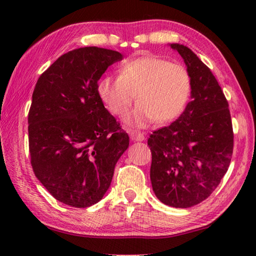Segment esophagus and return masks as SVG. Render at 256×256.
<instances>
[{"label": "esophagus", "mask_w": 256, "mask_h": 256, "mask_svg": "<svg viewBox=\"0 0 256 256\" xmlns=\"http://www.w3.org/2000/svg\"><path fill=\"white\" fill-rule=\"evenodd\" d=\"M130 136H131L132 141H144V134L138 131H128Z\"/></svg>", "instance_id": "obj_1"}]
</instances>
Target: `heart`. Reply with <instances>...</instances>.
<instances>
[{
	"mask_svg": "<svg viewBox=\"0 0 256 256\" xmlns=\"http://www.w3.org/2000/svg\"><path fill=\"white\" fill-rule=\"evenodd\" d=\"M190 76L177 63L142 56L120 66L118 76H106L98 82V94L112 112L123 116L136 98L138 105L128 123L144 128L149 123H167L178 118L190 94Z\"/></svg>",
	"mask_w": 256,
	"mask_h": 256,
	"instance_id": "1",
	"label": "heart"
}]
</instances>
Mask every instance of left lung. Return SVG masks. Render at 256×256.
Here are the masks:
<instances>
[{"label": "left lung", "instance_id": "left-lung-1", "mask_svg": "<svg viewBox=\"0 0 256 256\" xmlns=\"http://www.w3.org/2000/svg\"><path fill=\"white\" fill-rule=\"evenodd\" d=\"M190 76V100L170 126L148 138L150 180L160 201L190 208L211 196L230 164L234 133L228 102L218 81L188 47L170 44Z\"/></svg>", "mask_w": 256, "mask_h": 256}]
</instances>
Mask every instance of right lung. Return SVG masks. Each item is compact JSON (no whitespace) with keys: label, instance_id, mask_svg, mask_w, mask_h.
<instances>
[{"label":"right lung","instance_id":"1","mask_svg":"<svg viewBox=\"0 0 256 256\" xmlns=\"http://www.w3.org/2000/svg\"><path fill=\"white\" fill-rule=\"evenodd\" d=\"M123 60L100 47L73 50L38 79L28 114L29 152L38 180L60 202L96 204L110 188L130 138L98 94V80Z\"/></svg>","mask_w":256,"mask_h":256}]
</instances>
